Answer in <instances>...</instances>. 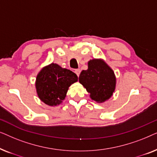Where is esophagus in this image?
<instances>
[{"instance_id":"obj_1","label":"esophagus","mask_w":157,"mask_h":157,"mask_svg":"<svg viewBox=\"0 0 157 157\" xmlns=\"http://www.w3.org/2000/svg\"><path fill=\"white\" fill-rule=\"evenodd\" d=\"M75 73H76V74L77 75V76H79V75H80V73H81V70L80 69H76L75 70Z\"/></svg>"}]
</instances>
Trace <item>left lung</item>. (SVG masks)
Wrapping results in <instances>:
<instances>
[{
	"mask_svg": "<svg viewBox=\"0 0 157 157\" xmlns=\"http://www.w3.org/2000/svg\"><path fill=\"white\" fill-rule=\"evenodd\" d=\"M78 81L90 94V98L100 104L113 96L117 85L114 72L102 59L88 61V69L81 72Z\"/></svg>",
	"mask_w": 157,
	"mask_h": 157,
	"instance_id": "8db88e82",
	"label": "left lung"
}]
</instances>
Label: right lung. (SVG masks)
Listing matches in <instances>:
<instances>
[{
	"label": "right lung",
	"mask_w": 157,
	"mask_h": 157,
	"mask_svg": "<svg viewBox=\"0 0 157 157\" xmlns=\"http://www.w3.org/2000/svg\"><path fill=\"white\" fill-rule=\"evenodd\" d=\"M78 81L76 74L59 64L51 63L41 68L36 76L38 98L49 106H56L65 99L71 86Z\"/></svg>",
	"instance_id": "obj_1"
}]
</instances>
